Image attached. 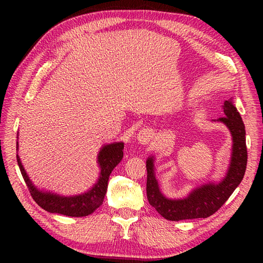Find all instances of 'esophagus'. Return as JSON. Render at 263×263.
<instances>
[{
  "label": "esophagus",
  "instance_id": "34e87169",
  "mask_svg": "<svg viewBox=\"0 0 263 263\" xmlns=\"http://www.w3.org/2000/svg\"><path fill=\"white\" fill-rule=\"evenodd\" d=\"M154 138V132L153 130H150V128L146 127V128H142V130H140V132H139L138 135V139L139 141H140L141 143H148L152 139Z\"/></svg>",
  "mask_w": 263,
  "mask_h": 263
}]
</instances>
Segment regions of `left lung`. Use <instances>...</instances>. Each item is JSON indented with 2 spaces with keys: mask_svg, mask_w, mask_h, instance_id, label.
Listing matches in <instances>:
<instances>
[{
  "mask_svg": "<svg viewBox=\"0 0 263 263\" xmlns=\"http://www.w3.org/2000/svg\"><path fill=\"white\" fill-rule=\"evenodd\" d=\"M224 116L218 119L230 128L233 137L232 161L224 180L218 184H205L195 189L189 197L181 200L165 198L159 191L154 173V159L147 160V198L149 203L167 220L206 218L221 208L238 184L242 182L248 164V149L245 140V126L242 117L232 100H225L221 106Z\"/></svg>",
  "mask_w": 263,
  "mask_h": 263,
  "instance_id": "obj_1",
  "label": "left lung"
}]
</instances>
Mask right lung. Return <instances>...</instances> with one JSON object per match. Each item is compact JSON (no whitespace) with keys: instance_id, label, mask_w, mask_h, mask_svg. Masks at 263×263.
<instances>
[{"instance_id":"add662e5","label":"right lung","mask_w":263,"mask_h":263,"mask_svg":"<svg viewBox=\"0 0 263 263\" xmlns=\"http://www.w3.org/2000/svg\"><path fill=\"white\" fill-rule=\"evenodd\" d=\"M123 149H124L123 142L104 146L98 155V163L100 168H102L98 182L88 192L74 195V197H60V195L53 193L38 191L26 174L18 155H16V161H18L22 177H24L31 197L39 206H42L44 210L48 212H54V214L70 217H85L92 214L98 206L102 205L105 193L107 191L108 177L114 167H116V165L122 160Z\"/></svg>"}]
</instances>
